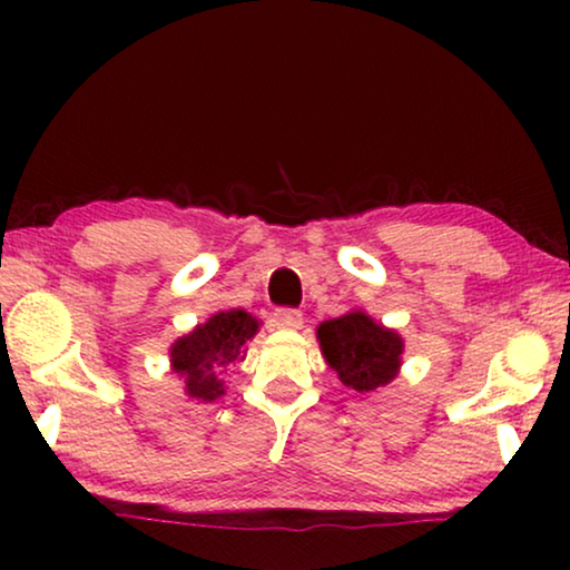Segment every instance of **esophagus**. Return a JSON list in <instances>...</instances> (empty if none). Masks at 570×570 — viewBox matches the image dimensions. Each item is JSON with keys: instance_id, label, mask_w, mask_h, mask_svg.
<instances>
[{"instance_id": "obj_1", "label": "esophagus", "mask_w": 570, "mask_h": 570, "mask_svg": "<svg viewBox=\"0 0 570 570\" xmlns=\"http://www.w3.org/2000/svg\"><path fill=\"white\" fill-rule=\"evenodd\" d=\"M272 324H275L277 330H301L303 314L298 308H277L275 314H272Z\"/></svg>"}]
</instances>
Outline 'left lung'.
Instances as JSON below:
<instances>
[{"instance_id": "left-lung-1", "label": "left lung", "mask_w": 570, "mask_h": 570, "mask_svg": "<svg viewBox=\"0 0 570 570\" xmlns=\"http://www.w3.org/2000/svg\"><path fill=\"white\" fill-rule=\"evenodd\" d=\"M324 361L357 394L386 386L402 365L404 342L394 330L376 324L363 311L322 322L316 330Z\"/></svg>"}]
</instances>
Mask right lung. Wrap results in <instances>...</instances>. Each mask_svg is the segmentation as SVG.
Instances as JSON below:
<instances>
[{
    "label": "right lung",
    "instance_id": "obj_1",
    "mask_svg": "<svg viewBox=\"0 0 570 570\" xmlns=\"http://www.w3.org/2000/svg\"><path fill=\"white\" fill-rule=\"evenodd\" d=\"M256 332H259V322L244 308H233L209 316L197 330L178 337L170 345V365L176 376L184 379L186 394L199 402H213L223 396V368L244 361L246 342Z\"/></svg>",
    "mask_w": 570,
    "mask_h": 570
}]
</instances>
